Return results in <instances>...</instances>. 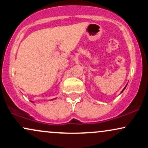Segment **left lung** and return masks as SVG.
Returning <instances> with one entry per match:
<instances>
[{
    "instance_id": "8db88e82",
    "label": "left lung",
    "mask_w": 148,
    "mask_h": 148,
    "mask_svg": "<svg viewBox=\"0 0 148 148\" xmlns=\"http://www.w3.org/2000/svg\"><path fill=\"white\" fill-rule=\"evenodd\" d=\"M126 87H127V86H125V88H126ZM125 88H124V89L123 90V91H122V92H123L124 91V90H125Z\"/></svg>"
}]
</instances>
